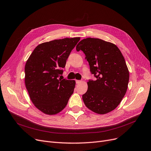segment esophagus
I'll return each mask as SVG.
<instances>
[{
	"label": "esophagus",
	"instance_id": "34e87169",
	"mask_svg": "<svg viewBox=\"0 0 151 151\" xmlns=\"http://www.w3.org/2000/svg\"><path fill=\"white\" fill-rule=\"evenodd\" d=\"M81 82H82L81 81L77 80V81H76V83H77V84H79V83H81Z\"/></svg>",
	"mask_w": 151,
	"mask_h": 151
}]
</instances>
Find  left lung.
I'll list each match as a JSON object with an SVG mask.
<instances>
[{
	"label": "left lung",
	"mask_w": 151,
	"mask_h": 151,
	"mask_svg": "<svg viewBox=\"0 0 151 151\" xmlns=\"http://www.w3.org/2000/svg\"><path fill=\"white\" fill-rule=\"evenodd\" d=\"M76 50L82 51L90 70L96 80H89L87 92L82 95L86 106L92 111L104 114L118 106L128 88L129 74L119 48L99 38L81 40Z\"/></svg>",
	"instance_id": "left-lung-1"
}]
</instances>
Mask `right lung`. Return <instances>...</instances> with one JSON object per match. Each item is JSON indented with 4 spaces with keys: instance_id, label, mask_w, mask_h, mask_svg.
<instances>
[{
    "instance_id": "obj_1",
    "label": "right lung",
    "mask_w": 151,
    "mask_h": 151,
    "mask_svg": "<svg viewBox=\"0 0 151 151\" xmlns=\"http://www.w3.org/2000/svg\"><path fill=\"white\" fill-rule=\"evenodd\" d=\"M79 37L55 40L35 47L25 64V83L33 104L52 115L67 105L76 86L74 80L59 79Z\"/></svg>"
}]
</instances>
